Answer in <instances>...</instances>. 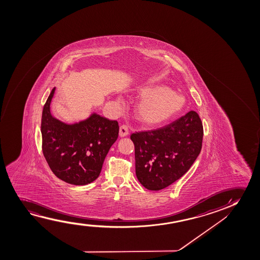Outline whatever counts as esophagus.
<instances>
[{"mask_svg": "<svg viewBox=\"0 0 260 260\" xmlns=\"http://www.w3.org/2000/svg\"><path fill=\"white\" fill-rule=\"evenodd\" d=\"M128 128L127 125H121V127H120V131H119V135L120 137H126V136H128Z\"/></svg>", "mask_w": 260, "mask_h": 260, "instance_id": "esophagus-1", "label": "esophagus"}]
</instances>
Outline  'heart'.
<instances>
[{
	"label": "heart",
	"instance_id": "obj_1",
	"mask_svg": "<svg viewBox=\"0 0 260 260\" xmlns=\"http://www.w3.org/2000/svg\"><path fill=\"white\" fill-rule=\"evenodd\" d=\"M140 94L145 98L137 107V115L146 124L157 125L168 121L185 105L184 96L166 87L145 88Z\"/></svg>",
	"mask_w": 260,
	"mask_h": 260
}]
</instances>
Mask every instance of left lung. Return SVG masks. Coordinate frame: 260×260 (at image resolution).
I'll return each mask as SVG.
<instances>
[{
  "label": "left lung",
  "instance_id": "left-lung-1",
  "mask_svg": "<svg viewBox=\"0 0 260 260\" xmlns=\"http://www.w3.org/2000/svg\"><path fill=\"white\" fill-rule=\"evenodd\" d=\"M203 137V122L194 111L161 128L132 133L141 185L158 191L181 178L201 153Z\"/></svg>",
  "mask_w": 260,
  "mask_h": 260
}]
</instances>
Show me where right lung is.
I'll return each mask as SVG.
<instances>
[{"label":"right lung","mask_w":260,"mask_h":260,"mask_svg":"<svg viewBox=\"0 0 260 260\" xmlns=\"http://www.w3.org/2000/svg\"><path fill=\"white\" fill-rule=\"evenodd\" d=\"M52 89L43 107L41 132L43 153L56 177L75 185L99 178L104 160L118 138L117 121L92 114L78 123L67 124L50 114Z\"/></svg>","instance_id":"add662e5"}]
</instances>
